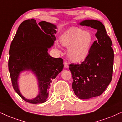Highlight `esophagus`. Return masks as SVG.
<instances>
[{
    "instance_id": "1",
    "label": "esophagus",
    "mask_w": 122,
    "mask_h": 122,
    "mask_svg": "<svg viewBox=\"0 0 122 122\" xmlns=\"http://www.w3.org/2000/svg\"><path fill=\"white\" fill-rule=\"evenodd\" d=\"M64 67H65V68H68V67H69L68 64H67L66 62H64Z\"/></svg>"
}]
</instances>
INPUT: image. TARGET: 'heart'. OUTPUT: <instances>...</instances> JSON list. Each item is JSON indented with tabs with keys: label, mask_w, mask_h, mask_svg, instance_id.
<instances>
[{
	"label": "heart",
	"mask_w": 122,
	"mask_h": 122,
	"mask_svg": "<svg viewBox=\"0 0 122 122\" xmlns=\"http://www.w3.org/2000/svg\"><path fill=\"white\" fill-rule=\"evenodd\" d=\"M63 46L67 48L69 59L74 62H80L89 55L93 38L89 31L78 27H71L64 32L60 38Z\"/></svg>",
	"instance_id": "1"
}]
</instances>
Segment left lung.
I'll use <instances>...</instances> for the list:
<instances>
[{"label": "left lung", "mask_w": 122, "mask_h": 122, "mask_svg": "<svg viewBox=\"0 0 122 122\" xmlns=\"http://www.w3.org/2000/svg\"><path fill=\"white\" fill-rule=\"evenodd\" d=\"M81 25L96 29L97 40L93 42L90 52L81 64H70L74 94L81 99L99 96L111 82L114 65V51L110 38L105 26L95 20H85Z\"/></svg>", "instance_id": "obj_1"}]
</instances>
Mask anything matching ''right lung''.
<instances>
[{"label": "right lung", "mask_w": 122, "mask_h": 122, "mask_svg": "<svg viewBox=\"0 0 122 122\" xmlns=\"http://www.w3.org/2000/svg\"><path fill=\"white\" fill-rule=\"evenodd\" d=\"M56 25L42 21L37 24L35 19L25 20L19 25L10 46L8 69L15 91L30 103H44L47 101L52 81L64 68L61 58H53L48 53L56 40ZM31 71L38 81L39 94L33 99L25 98L18 85L20 74Z\"/></svg>", "instance_id": "1"}]
</instances>
